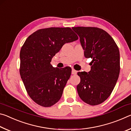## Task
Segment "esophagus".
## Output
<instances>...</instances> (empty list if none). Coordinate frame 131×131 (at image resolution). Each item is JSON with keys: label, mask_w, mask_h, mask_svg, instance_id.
I'll return each instance as SVG.
<instances>
[{"label": "esophagus", "mask_w": 131, "mask_h": 131, "mask_svg": "<svg viewBox=\"0 0 131 131\" xmlns=\"http://www.w3.org/2000/svg\"><path fill=\"white\" fill-rule=\"evenodd\" d=\"M72 74H77V71L76 70H74V69H72Z\"/></svg>", "instance_id": "1"}]
</instances>
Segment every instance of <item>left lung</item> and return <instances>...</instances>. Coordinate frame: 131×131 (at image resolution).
Listing matches in <instances>:
<instances>
[{
    "label": "left lung",
    "instance_id": "8db88e82",
    "mask_svg": "<svg viewBox=\"0 0 131 131\" xmlns=\"http://www.w3.org/2000/svg\"><path fill=\"white\" fill-rule=\"evenodd\" d=\"M80 37L84 56L92 59L88 72H78L80 82L77 90L81 99L88 105L103 103L113 90L118 80L120 62L118 46L105 30L96 27H73Z\"/></svg>",
    "mask_w": 131,
    "mask_h": 131
}]
</instances>
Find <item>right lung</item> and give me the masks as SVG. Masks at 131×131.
Wrapping results in <instances>:
<instances>
[{"label":"right lung","instance_id":"right-lung-1","mask_svg":"<svg viewBox=\"0 0 131 131\" xmlns=\"http://www.w3.org/2000/svg\"><path fill=\"white\" fill-rule=\"evenodd\" d=\"M78 39L70 28L51 27L33 33L22 46L19 73L29 96L39 105L51 107L61 99L72 69L54 68L50 62L64 44Z\"/></svg>","mask_w":131,"mask_h":131}]
</instances>
